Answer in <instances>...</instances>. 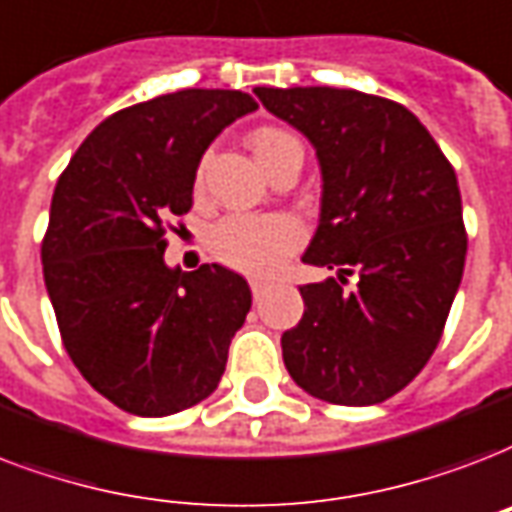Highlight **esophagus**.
Here are the masks:
<instances>
[{"label": "esophagus", "instance_id": "esophagus-1", "mask_svg": "<svg viewBox=\"0 0 512 512\" xmlns=\"http://www.w3.org/2000/svg\"><path fill=\"white\" fill-rule=\"evenodd\" d=\"M249 287H252V295H255V298H260V295H263V292L271 287V282H265V279H252V282H249Z\"/></svg>", "mask_w": 512, "mask_h": 512}]
</instances>
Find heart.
Listing matches in <instances>:
<instances>
[{
  "instance_id": "1",
  "label": "heart",
  "mask_w": 512,
  "mask_h": 512,
  "mask_svg": "<svg viewBox=\"0 0 512 512\" xmlns=\"http://www.w3.org/2000/svg\"><path fill=\"white\" fill-rule=\"evenodd\" d=\"M257 161L268 163L282 150L292 147L295 136L282 128H257L249 136ZM303 241V225L292 214H230L217 222L209 233L212 255L241 273L265 276L284 263V257L295 252Z\"/></svg>"
}]
</instances>
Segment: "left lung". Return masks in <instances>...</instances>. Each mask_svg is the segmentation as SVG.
<instances>
[{"label":"left lung","instance_id":"left-lung-1","mask_svg":"<svg viewBox=\"0 0 512 512\" xmlns=\"http://www.w3.org/2000/svg\"><path fill=\"white\" fill-rule=\"evenodd\" d=\"M255 93L317 150L322 201L303 263L335 271L300 287L284 365L325 403H384L427 365L462 282L454 169L397 101L327 85Z\"/></svg>","mask_w":512,"mask_h":512}]
</instances>
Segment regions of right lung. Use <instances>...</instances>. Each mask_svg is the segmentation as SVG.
<instances>
[{
	"label": "right lung",
	"mask_w": 512,
	"mask_h": 512,
	"mask_svg": "<svg viewBox=\"0 0 512 512\" xmlns=\"http://www.w3.org/2000/svg\"><path fill=\"white\" fill-rule=\"evenodd\" d=\"M241 91L166 93L93 128L58 177L42 271L58 330L88 384L134 416H171L220 384L252 306L244 276L217 263L169 268L166 222L190 212L198 163Z\"/></svg>",
	"instance_id": "add662e5"
}]
</instances>
